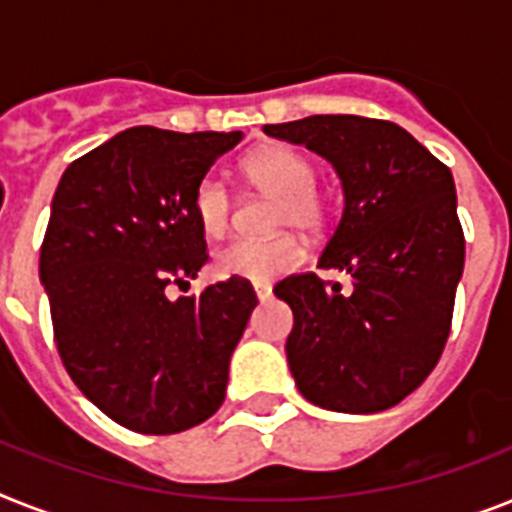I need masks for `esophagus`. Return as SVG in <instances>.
<instances>
[{
	"mask_svg": "<svg viewBox=\"0 0 512 512\" xmlns=\"http://www.w3.org/2000/svg\"><path fill=\"white\" fill-rule=\"evenodd\" d=\"M253 293H256V298H259L261 303L269 301V298H272V285H269V282H259V285H253Z\"/></svg>",
	"mask_w": 512,
	"mask_h": 512,
	"instance_id": "obj_1",
	"label": "esophagus"
}]
</instances>
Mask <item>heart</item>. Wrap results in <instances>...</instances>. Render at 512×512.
Wrapping results in <instances>:
<instances>
[{
    "instance_id": "heart-1",
    "label": "heart",
    "mask_w": 512,
    "mask_h": 512,
    "mask_svg": "<svg viewBox=\"0 0 512 512\" xmlns=\"http://www.w3.org/2000/svg\"><path fill=\"white\" fill-rule=\"evenodd\" d=\"M243 177L256 190L277 198L274 227H295L306 235H319L327 227L329 198L316 185L311 156L293 146H266L243 162ZM193 217L209 238L225 235L232 219V193L217 172L198 180L193 190ZM306 259V248L295 235L274 238H235L214 253V269L222 277L246 282H272L293 272Z\"/></svg>"
}]
</instances>
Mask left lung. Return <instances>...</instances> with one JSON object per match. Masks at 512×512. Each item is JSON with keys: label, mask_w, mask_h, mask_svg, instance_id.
<instances>
[{"label": "left lung", "mask_w": 512, "mask_h": 512, "mask_svg": "<svg viewBox=\"0 0 512 512\" xmlns=\"http://www.w3.org/2000/svg\"><path fill=\"white\" fill-rule=\"evenodd\" d=\"M264 133L303 143L337 170L345 209L314 272L277 282L293 308L287 363L306 400L377 413L411 395L445 350L466 240L450 167L395 122L314 114Z\"/></svg>", "instance_id": "8db88e82"}]
</instances>
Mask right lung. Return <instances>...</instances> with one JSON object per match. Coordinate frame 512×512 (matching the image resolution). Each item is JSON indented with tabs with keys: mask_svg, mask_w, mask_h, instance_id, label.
Returning <instances> with one entry per match:
<instances>
[{
	"mask_svg": "<svg viewBox=\"0 0 512 512\" xmlns=\"http://www.w3.org/2000/svg\"><path fill=\"white\" fill-rule=\"evenodd\" d=\"M243 133L141 125L75 159L52 201L38 274L67 374L138 434H177L219 411L256 293L251 282L167 298L206 264L193 190Z\"/></svg>",
	"mask_w": 512,
	"mask_h": 512,
	"instance_id": "1",
	"label": "right lung"
}]
</instances>
